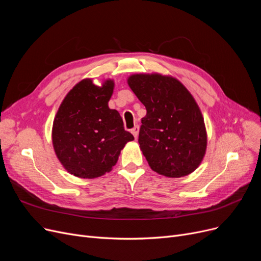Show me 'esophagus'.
I'll return each mask as SVG.
<instances>
[{"instance_id":"esophagus-1","label":"esophagus","mask_w":261,"mask_h":261,"mask_svg":"<svg viewBox=\"0 0 261 261\" xmlns=\"http://www.w3.org/2000/svg\"><path fill=\"white\" fill-rule=\"evenodd\" d=\"M139 132H140V128H139V126H135V127L131 130V133L133 134V136L135 138V140H138V138H139Z\"/></svg>"}]
</instances>
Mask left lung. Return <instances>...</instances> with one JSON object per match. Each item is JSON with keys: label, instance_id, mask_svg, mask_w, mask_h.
I'll return each instance as SVG.
<instances>
[{"label": "left lung", "instance_id": "obj_1", "mask_svg": "<svg viewBox=\"0 0 261 261\" xmlns=\"http://www.w3.org/2000/svg\"><path fill=\"white\" fill-rule=\"evenodd\" d=\"M128 86L146 107L139 143L150 168L167 177L194 172L207 147V133L194 96L171 75L132 74Z\"/></svg>", "mask_w": 261, "mask_h": 261}]
</instances>
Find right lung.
<instances>
[{"instance_id": "right-lung-1", "label": "right lung", "mask_w": 261, "mask_h": 261, "mask_svg": "<svg viewBox=\"0 0 261 261\" xmlns=\"http://www.w3.org/2000/svg\"><path fill=\"white\" fill-rule=\"evenodd\" d=\"M114 80L101 86L86 78L59 106L51 128L53 147L64 169L81 179H95L112 170L133 135L123 129L118 111L109 108Z\"/></svg>"}]
</instances>
